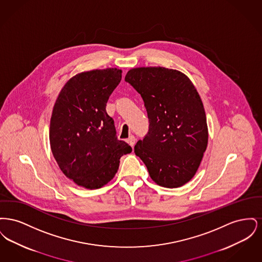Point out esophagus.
Listing matches in <instances>:
<instances>
[{"instance_id":"esophagus-1","label":"esophagus","mask_w":262,"mask_h":262,"mask_svg":"<svg viewBox=\"0 0 262 262\" xmlns=\"http://www.w3.org/2000/svg\"><path fill=\"white\" fill-rule=\"evenodd\" d=\"M136 137H134V136H130V137L127 138V142H128V144L132 146V147H134L135 146V144H136Z\"/></svg>"}]
</instances>
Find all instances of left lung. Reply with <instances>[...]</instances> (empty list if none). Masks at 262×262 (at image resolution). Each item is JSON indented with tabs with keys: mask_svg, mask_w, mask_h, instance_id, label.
I'll return each instance as SVG.
<instances>
[{
	"mask_svg": "<svg viewBox=\"0 0 262 262\" xmlns=\"http://www.w3.org/2000/svg\"><path fill=\"white\" fill-rule=\"evenodd\" d=\"M125 80L141 95L149 129L135 153L159 186H184L196 173L208 142L206 115L187 75L163 67L136 68Z\"/></svg>",
	"mask_w": 262,
	"mask_h": 262,
	"instance_id": "8db88e82",
	"label": "left lung"
}]
</instances>
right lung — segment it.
Listing matches in <instances>:
<instances>
[{
  "label": "right lung",
  "instance_id": "1",
  "mask_svg": "<svg viewBox=\"0 0 262 262\" xmlns=\"http://www.w3.org/2000/svg\"><path fill=\"white\" fill-rule=\"evenodd\" d=\"M122 79L116 68L93 70L73 76L53 108L50 145L63 174L77 186L96 189L117 173L120 158L132 147L116 136L106 104Z\"/></svg>",
  "mask_w": 262,
  "mask_h": 262
}]
</instances>
